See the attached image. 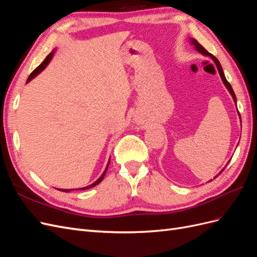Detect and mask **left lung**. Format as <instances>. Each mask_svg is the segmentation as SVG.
Here are the masks:
<instances>
[{
  "label": "left lung",
  "mask_w": 257,
  "mask_h": 257,
  "mask_svg": "<svg viewBox=\"0 0 257 257\" xmlns=\"http://www.w3.org/2000/svg\"><path fill=\"white\" fill-rule=\"evenodd\" d=\"M189 43L191 44V45H193L194 46V49H195L196 51H198L199 53H201L203 54V56H205V57H209L210 59H211L213 62H214V64H215V66H216V68H217V72H219V74H220V76H221V79H222V81H223V83H224V85L225 87H226V89L228 90V92L230 93V95H231V97H232V99H234V102H235V105H236V107H237V98H236V95H235V92H234V90H232V88H231V85L229 84V82L226 80V77H225V75H224V72H223V69H222V66H221V64H220V62H219V60H217L214 56H212L211 53H209L203 46H201L196 40H194V38H192V37H190V40H189ZM238 110V109H237ZM238 114H239V118H240V121H241V116H240V113H239V111H238ZM230 161V160H229ZM229 161L227 162V164L229 163ZM227 164L225 165V167L227 166ZM225 167L221 170V172L219 173V175L223 172V170L225 169ZM219 175H216L213 179H215L217 176ZM211 181V180H210Z\"/></svg>",
  "instance_id": "left-lung-1"
}]
</instances>
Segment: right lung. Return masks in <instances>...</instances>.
I'll list each match as a JSON object with an SVG mask.
<instances>
[{"label":"right lung","instance_id":"add662e5","mask_svg":"<svg viewBox=\"0 0 257 257\" xmlns=\"http://www.w3.org/2000/svg\"><path fill=\"white\" fill-rule=\"evenodd\" d=\"M54 52H56V49H54L52 52H50L47 57H46V59L43 61V63L40 65V66H37L34 71L31 73V75L29 76V78H28V80H27V83H29L31 80L32 79H34L35 77L38 75V74H41L44 69L47 67V65L50 63V61L52 60V58H53V56H54ZM109 163H110V158H109V161H108V163H107V166H106V168H105V170H104V173L102 174V176H100L97 180L95 181V182H93L92 184H90V185H88V186H84V188H80V189H57V190H60V191H62V192H66V193H68V192H71V191H75V190H81V191H83V190H88V189H90V188H93V186H95V185H97L99 182H102V180L104 179V176H105V174H106V172H107V169H108V166H109Z\"/></svg>","mask_w":257,"mask_h":257}]
</instances>
